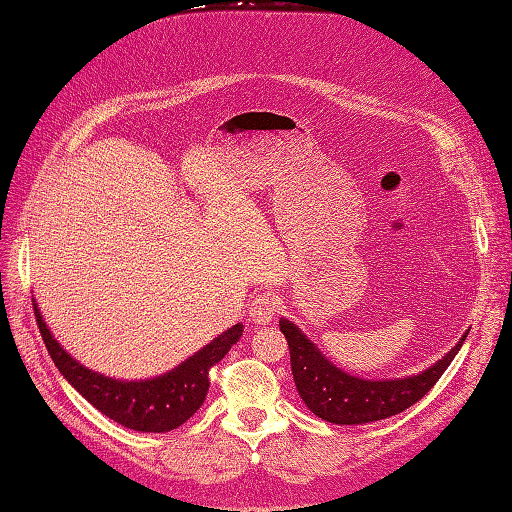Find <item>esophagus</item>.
Listing matches in <instances>:
<instances>
[{"mask_svg": "<svg viewBox=\"0 0 512 512\" xmlns=\"http://www.w3.org/2000/svg\"><path fill=\"white\" fill-rule=\"evenodd\" d=\"M277 307H280V301H277L275 294L260 292L258 297L252 301L250 316L256 324H269L275 318Z\"/></svg>", "mask_w": 512, "mask_h": 512, "instance_id": "34e87169", "label": "esophagus"}]
</instances>
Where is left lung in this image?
Masks as SVG:
<instances>
[{
    "mask_svg": "<svg viewBox=\"0 0 512 512\" xmlns=\"http://www.w3.org/2000/svg\"><path fill=\"white\" fill-rule=\"evenodd\" d=\"M280 331L290 348L292 378L301 399L318 418L333 425L374 423L414 406L440 380L468 337L466 331L440 361L423 369L421 374L369 380L348 374L329 361L292 320L280 318Z\"/></svg>",
    "mask_w": 512,
    "mask_h": 512,
    "instance_id": "8db88e82",
    "label": "left lung"
}]
</instances>
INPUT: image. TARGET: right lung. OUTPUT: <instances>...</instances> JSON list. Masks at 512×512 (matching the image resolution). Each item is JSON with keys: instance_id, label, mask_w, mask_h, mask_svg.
<instances>
[{"instance_id": "1", "label": "right lung", "mask_w": 512, "mask_h": 512, "mask_svg": "<svg viewBox=\"0 0 512 512\" xmlns=\"http://www.w3.org/2000/svg\"><path fill=\"white\" fill-rule=\"evenodd\" d=\"M34 312L46 350L61 376L111 421L143 433H164L188 421L207 397L209 369L222 361L243 335V324L237 322L166 374L145 380H121L98 374L68 354L46 327L36 299Z\"/></svg>"}]
</instances>
